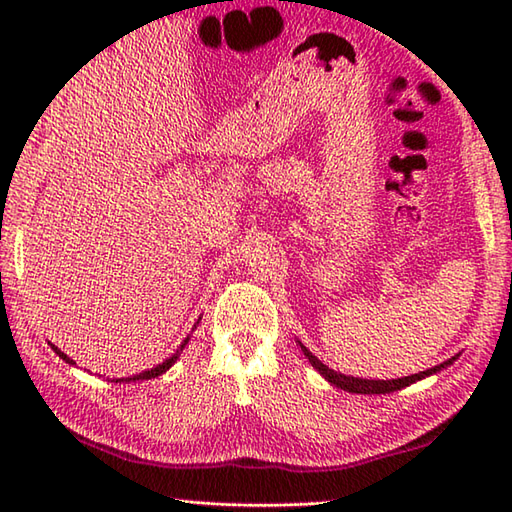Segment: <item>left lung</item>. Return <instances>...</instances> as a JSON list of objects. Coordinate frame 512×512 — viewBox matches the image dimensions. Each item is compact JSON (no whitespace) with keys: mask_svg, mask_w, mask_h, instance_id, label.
I'll return each mask as SVG.
<instances>
[{"mask_svg":"<svg viewBox=\"0 0 512 512\" xmlns=\"http://www.w3.org/2000/svg\"><path fill=\"white\" fill-rule=\"evenodd\" d=\"M299 345H301V352L306 354V358L312 363V367L317 369V372L325 380H328V383H332L334 387H339L343 391H350V394H391V391H398L402 387L413 385V383H416V380H422V378H427L431 374H438L440 369L449 367L455 361V358H458V356H451L449 361H444V363H440L436 367H431V369H427V372L411 374V376H405V378H396V380H367V378H354V376H345V374L334 372V369H330L328 365H323L319 358L314 356L301 341H299Z\"/></svg>","mask_w":512,"mask_h":512,"instance_id":"1","label":"left lung"}]
</instances>
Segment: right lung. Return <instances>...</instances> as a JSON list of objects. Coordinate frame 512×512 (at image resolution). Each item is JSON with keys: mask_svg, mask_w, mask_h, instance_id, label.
<instances>
[{"mask_svg": "<svg viewBox=\"0 0 512 512\" xmlns=\"http://www.w3.org/2000/svg\"><path fill=\"white\" fill-rule=\"evenodd\" d=\"M189 343V336H187V339H184V343L180 345V350L176 352V354H173V356H169L167 358V361L165 363H160V365H156V367H151V369H147V372H143V374H136V376H129V378H121V380H125V383H129V380H149V378H156V376H160V374H165L167 372V369L173 365V363H176L178 361V356H180V352L184 350V345H187ZM52 345V343H50ZM52 350L54 352H57L59 354V358H63V361L65 363H70V365H76L74 361H72V358L68 356V354H63L61 350H59V347H54L52 345ZM116 383H118V380H116Z\"/></svg>", "mask_w": 512, "mask_h": 512, "instance_id": "right-lung-1", "label": "right lung"}]
</instances>
